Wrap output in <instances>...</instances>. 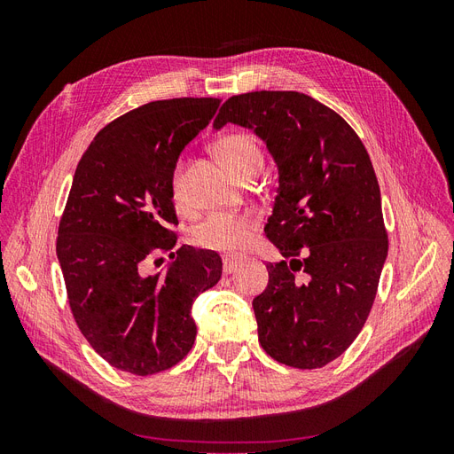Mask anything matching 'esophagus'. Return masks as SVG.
<instances>
[{
  "instance_id": "obj_1",
  "label": "esophagus",
  "mask_w": 454,
  "mask_h": 454,
  "mask_svg": "<svg viewBox=\"0 0 454 454\" xmlns=\"http://www.w3.org/2000/svg\"><path fill=\"white\" fill-rule=\"evenodd\" d=\"M237 269H239V259L225 255L223 257V274H231V272H235Z\"/></svg>"
}]
</instances>
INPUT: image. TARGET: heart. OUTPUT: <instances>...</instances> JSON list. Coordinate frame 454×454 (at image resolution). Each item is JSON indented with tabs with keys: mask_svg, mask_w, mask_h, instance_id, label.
<instances>
[{
	"mask_svg": "<svg viewBox=\"0 0 454 454\" xmlns=\"http://www.w3.org/2000/svg\"><path fill=\"white\" fill-rule=\"evenodd\" d=\"M214 149L227 168L239 177L257 172L263 160L259 144L248 132H227L219 136ZM170 197L180 208L185 204L182 162H176L170 174ZM257 231L259 219L252 214H210L191 229L189 239L202 250L240 254L254 242Z\"/></svg>",
	"mask_w": 454,
	"mask_h": 454,
	"instance_id": "b5f03b06",
	"label": "heart"
}]
</instances>
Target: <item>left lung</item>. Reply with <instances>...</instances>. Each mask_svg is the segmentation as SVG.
I'll return each instance as SVG.
<instances>
[{
  "instance_id": "1",
  "label": "left lung",
  "mask_w": 454,
  "mask_h": 454,
  "mask_svg": "<svg viewBox=\"0 0 454 454\" xmlns=\"http://www.w3.org/2000/svg\"><path fill=\"white\" fill-rule=\"evenodd\" d=\"M227 122L254 129L280 174L265 235L286 261L267 265L254 299L259 342L284 365L324 367L360 335L388 254L373 164L348 122L303 92L231 96L214 127Z\"/></svg>"
}]
</instances>
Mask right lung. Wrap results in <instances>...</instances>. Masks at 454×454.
I'll list each match as a JSON object with an SVG mask.
<instances>
[{"mask_svg":"<svg viewBox=\"0 0 454 454\" xmlns=\"http://www.w3.org/2000/svg\"><path fill=\"white\" fill-rule=\"evenodd\" d=\"M219 102L136 107L94 136L75 168L57 239L67 303L89 345L132 375H155L185 358L197 337L191 305L222 278L215 252L176 248L170 197L177 157ZM160 253L173 261L147 275Z\"/></svg>","mask_w":454,"mask_h":454,"instance_id":"add662e5","label":"right lung"}]
</instances>
